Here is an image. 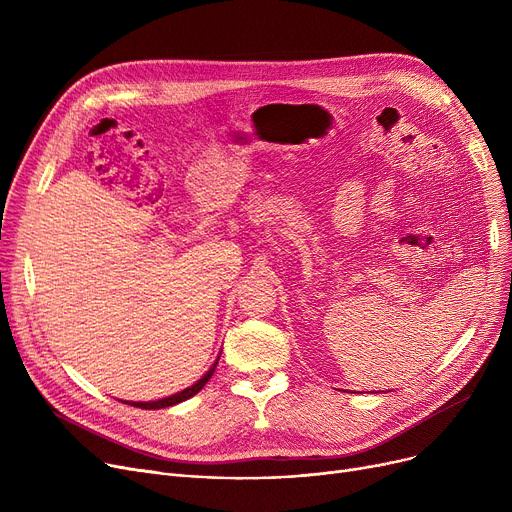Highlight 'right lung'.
Masks as SVG:
<instances>
[{"instance_id":"right-lung-1","label":"right lung","mask_w":512,"mask_h":512,"mask_svg":"<svg viewBox=\"0 0 512 512\" xmlns=\"http://www.w3.org/2000/svg\"><path fill=\"white\" fill-rule=\"evenodd\" d=\"M215 365L218 363H213V367L203 375V378L197 382V384H193L191 388H186V390H182V392H178V394H172V396H168V398H161V400H151V402H126V405H130V407H139V409H166V407H172V405H178V402H182V400H186V398H191V396H195L207 382H209V378L213 375V371H215Z\"/></svg>"}]
</instances>
